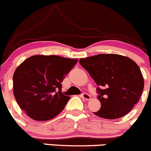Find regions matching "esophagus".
<instances>
[{"instance_id":"esophagus-1","label":"esophagus","mask_w":151,"mask_h":151,"mask_svg":"<svg viewBox=\"0 0 151 151\" xmlns=\"http://www.w3.org/2000/svg\"><path fill=\"white\" fill-rule=\"evenodd\" d=\"M81 97L83 98V99L86 100V101H89V100H90V98H91L90 95H88L87 93H83L81 95Z\"/></svg>"}]
</instances>
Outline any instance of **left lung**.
<instances>
[{
	"mask_svg": "<svg viewBox=\"0 0 151 151\" xmlns=\"http://www.w3.org/2000/svg\"><path fill=\"white\" fill-rule=\"evenodd\" d=\"M98 87L101 107L95 115L109 120L128 114L137 104L144 88V79L138 65L126 56L98 54L80 59Z\"/></svg>",
	"mask_w": 151,
	"mask_h": 151,
	"instance_id": "left-lung-1",
	"label": "left lung"
}]
</instances>
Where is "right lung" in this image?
I'll return each instance as SVG.
<instances>
[{
  "instance_id": "add662e5",
  "label": "right lung",
  "mask_w": 151,
  "mask_h": 151,
  "mask_svg": "<svg viewBox=\"0 0 151 151\" xmlns=\"http://www.w3.org/2000/svg\"><path fill=\"white\" fill-rule=\"evenodd\" d=\"M78 59L35 55L25 59L13 76L14 96L31 119L46 121L59 114L70 97L62 92V82Z\"/></svg>"
}]
</instances>
